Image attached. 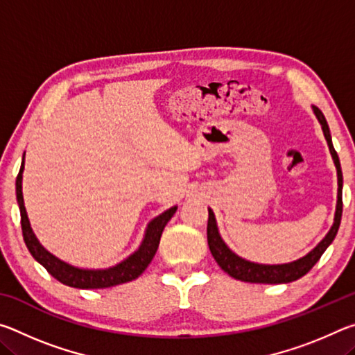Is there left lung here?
I'll return each mask as SVG.
<instances>
[{
  "label": "left lung",
  "mask_w": 355,
  "mask_h": 355,
  "mask_svg": "<svg viewBox=\"0 0 355 355\" xmlns=\"http://www.w3.org/2000/svg\"><path fill=\"white\" fill-rule=\"evenodd\" d=\"M313 114L320 122L324 137H326L327 146L330 150V155H332L334 164L336 167V180H338V192H336V207H335V216H334V224L327 232V235L324 236L320 243H318L316 248L311 249L307 255L297 258V260L290 261V263H282V264H263V263H255L250 260H245V258L236 255L222 239L218 222H216V216L211 208H208V225H207V238H208V245L209 250L214 257L216 263L219 264L220 269L228 275H232L233 279L241 280V282H250V284H290L302 277V275L307 274L311 268L315 266L320 260L321 255L326 252L330 244L336 236V232L340 228L341 222V213H343V202H341V191H343V173H341V166L338 155H336L334 144H332V136H330V130L327 125V120L324 117V114L318 110L316 106H311Z\"/></svg>",
  "instance_id": "8db88e82"
}]
</instances>
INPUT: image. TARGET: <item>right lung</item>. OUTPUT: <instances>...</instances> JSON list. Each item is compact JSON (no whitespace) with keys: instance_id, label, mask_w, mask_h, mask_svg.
Segmentation results:
<instances>
[{"instance_id":"right-lung-1","label":"right lung","mask_w":355,"mask_h":355,"mask_svg":"<svg viewBox=\"0 0 355 355\" xmlns=\"http://www.w3.org/2000/svg\"><path fill=\"white\" fill-rule=\"evenodd\" d=\"M23 171H25V153H23V161L19 175H17L15 182V192H17V202H19L20 216H21V232L23 239H25L28 250L31 252L35 261H39L53 277L58 279L61 284L73 288H80V290H98V288H110L116 285L127 284L139 277V275L146 271L150 261L158 250L159 238L163 235V230L167 222L177 211V205L166 209L164 213L156 216L147 224L146 233H144L142 243L133 254L128 255L125 260L117 264L103 269H86L78 268L67 261L61 260L51 252H48L44 245L40 244L37 236L34 235L31 224H29L28 213L25 208V200H23V191H21V182H23Z\"/></svg>"}]
</instances>
